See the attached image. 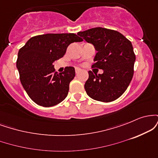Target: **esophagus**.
Returning a JSON list of instances; mask_svg holds the SVG:
<instances>
[{"instance_id":"obj_1","label":"esophagus","mask_w":158,"mask_h":158,"mask_svg":"<svg viewBox=\"0 0 158 158\" xmlns=\"http://www.w3.org/2000/svg\"><path fill=\"white\" fill-rule=\"evenodd\" d=\"M75 72H76V73L77 74H78V73H79L81 72V70L79 68H76L75 69Z\"/></svg>"}]
</instances>
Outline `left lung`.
Returning a JSON list of instances; mask_svg holds the SVG:
<instances>
[{"label":"left lung","instance_id":"1","mask_svg":"<svg viewBox=\"0 0 158 158\" xmlns=\"http://www.w3.org/2000/svg\"><path fill=\"white\" fill-rule=\"evenodd\" d=\"M78 35L94 46L97 52L92 68L103 70L102 74L89 77L85 84L90 98L100 102L116 100L126 91L134 75L136 59L131 42L120 32L102 27H95Z\"/></svg>","mask_w":158,"mask_h":158}]
</instances>
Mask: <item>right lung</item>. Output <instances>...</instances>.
<instances>
[{"label": "right lung", "mask_w": 158, "mask_h": 158, "mask_svg": "<svg viewBox=\"0 0 158 158\" xmlns=\"http://www.w3.org/2000/svg\"><path fill=\"white\" fill-rule=\"evenodd\" d=\"M82 39L74 33L44 34L32 37L19 50L16 65L23 88L39 106L51 107L66 98L75 69L58 73L52 63L63 57L71 43Z\"/></svg>", "instance_id": "1"}]
</instances>
